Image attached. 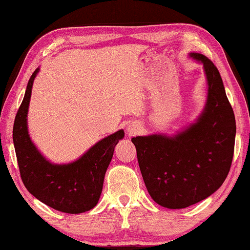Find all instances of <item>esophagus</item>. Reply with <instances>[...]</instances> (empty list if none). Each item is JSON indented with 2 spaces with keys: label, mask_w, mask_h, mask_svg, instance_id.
<instances>
[{
  "label": "esophagus",
  "mask_w": 250,
  "mask_h": 250,
  "mask_svg": "<svg viewBox=\"0 0 250 250\" xmlns=\"http://www.w3.org/2000/svg\"><path fill=\"white\" fill-rule=\"evenodd\" d=\"M139 132V126L135 124H132L128 126V133L129 134H135V133Z\"/></svg>",
  "instance_id": "34e87169"
}]
</instances>
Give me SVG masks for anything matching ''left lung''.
<instances>
[{
    "label": "left lung",
    "instance_id": "left-lung-1",
    "mask_svg": "<svg viewBox=\"0 0 250 250\" xmlns=\"http://www.w3.org/2000/svg\"><path fill=\"white\" fill-rule=\"evenodd\" d=\"M208 93L196 123L173 136L152 134L132 139L146 190L160 206L189 207L220 188L230 170L234 151L235 118L215 64L200 53Z\"/></svg>",
    "mask_w": 250,
    "mask_h": 250
}]
</instances>
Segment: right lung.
I'll return each instance as SVG.
<instances>
[{
	"mask_svg": "<svg viewBox=\"0 0 250 250\" xmlns=\"http://www.w3.org/2000/svg\"><path fill=\"white\" fill-rule=\"evenodd\" d=\"M39 68L30 76L25 97L13 124V145L20 176L26 189L43 204L68 214H80L98 204L104 174L114 155L115 146L124 138V131L102 139L80 159L70 164L50 163L30 140L27 128L30 95Z\"/></svg>",
	"mask_w": 250,
	"mask_h": 250,
	"instance_id": "right-lung-1",
	"label": "right lung"
}]
</instances>
